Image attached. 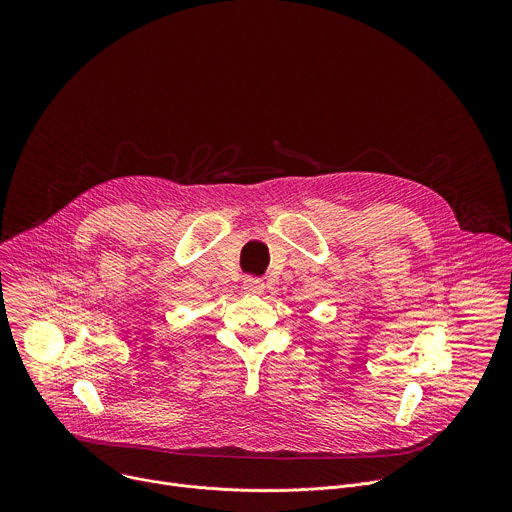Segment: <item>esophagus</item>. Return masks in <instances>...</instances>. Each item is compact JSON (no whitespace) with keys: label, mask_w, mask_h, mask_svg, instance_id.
Wrapping results in <instances>:
<instances>
[{"label":"esophagus","mask_w":512,"mask_h":512,"mask_svg":"<svg viewBox=\"0 0 512 512\" xmlns=\"http://www.w3.org/2000/svg\"><path fill=\"white\" fill-rule=\"evenodd\" d=\"M263 281L261 279H257V277H245V281H243V289L247 291V294H251V296H257V294H261L263 291Z\"/></svg>","instance_id":"1"}]
</instances>
